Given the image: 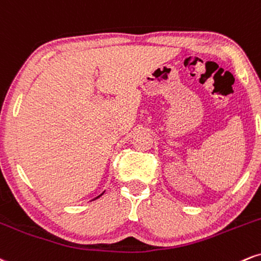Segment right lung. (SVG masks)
Listing matches in <instances>:
<instances>
[{"mask_svg":"<svg viewBox=\"0 0 261 261\" xmlns=\"http://www.w3.org/2000/svg\"><path fill=\"white\" fill-rule=\"evenodd\" d=\"M101 195H102V194H101ZM101 195H99V197H101ZM99 197H97V198H99ZM97 198H95V199H97Z\"/></svg>","mask_w":261,"mask_h":261,"instance_id":"obj_1","label":"right lung"}]
</instances>
